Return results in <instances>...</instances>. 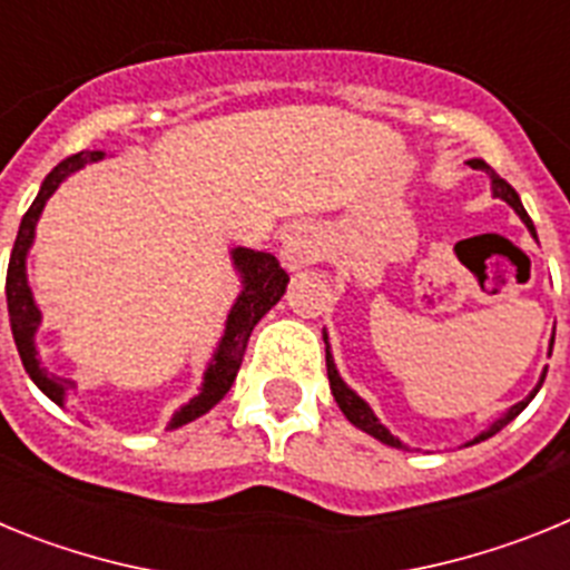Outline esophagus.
Returning <instances> with one entry per match:
<instances>
[{"mask_svg":"<svg viewBox=\"0 0 570 570\" xmlns=\"http://www.w3.org/2000/svg\"><path fill=\"white\" fill-rule=\"evenodd\" d=\"M322 250H325V242H322V230L316 225H294L282 236V265L288 271L308 268L322 259Z\"/></svg>","mask_w":570,"mask_h":570,"instance_id":"34e87169","label":"esophagus"}]
</instances>
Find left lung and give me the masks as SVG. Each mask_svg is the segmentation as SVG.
<instances>
[{"mask_svg":"<svg viewBox=\"0 0 570 570\" xmlns=\"http://www.w3.org/2000/svg\"><path fill=\"white\" fill-rule=\"evenodd\" d=\"M471 168H476V170H485V174L491 176V188H493V196H497V199H505V203L511 205V208L517 210V214H520V219H522V223L528 225V230H531V234L537 236V230H533V223H531V216H528V214H525V208H522V203H520V196H517V190H513L511 185L505 183V179H500V174H497V170H493L491 165H488V163H482V159H471ZM325 362H328L331 394H334L336 405L342 407V414L347 416V422H351V425H356V428H360V431H365V434H371V436H374V440L385 442V445H391V448H405V445H402L400 440H396L394 434H387V428L382 425L380 420H376V416H374V411H371V407H367V402H365V400H360V396H356L354 391H351V387H347L345 382L340 380V374H336V365H334V356H331V351H328V336H325ZM542 382H546V374H542L540 385H542ZM540 385L533 387V391H531V396H528V400L517 402V405H513L511 411H508V414L502 416V420H497V422H493V425L488 428L485 434H482V436H476V440H473V442L488 440V436H493V434H497V431H502V428H505L508 422L513 420V416H520V414H522V407H525L528 402H531L533 396H537V391H540ZM473 442H471V445H473Z\"/></svg>","mask_w":570,"mask_h":570,"instance_id":"8db88e82","label":"left lung"}]
</instances>
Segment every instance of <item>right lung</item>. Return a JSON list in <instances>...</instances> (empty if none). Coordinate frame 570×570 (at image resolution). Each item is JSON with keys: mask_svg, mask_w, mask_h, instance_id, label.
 I'll list each match as a JSON object with an SVG mask.
<instances>
[{"mask_svg": "<svg viewBox=\"0 0 570 570\" xmlns=\"http://www.w3.org/2000/svg\"><path fill=\"white\" fill-rule=\"evenodd\" d=\"M102 159V150H79V154L68 156L57 168L45 176L42 190L33 199L28 210L22 216V225H19L17 242H13V250H10L8 262V279H4V294H8V316H10V331H13V342H17V351L22 356L24 371L30 374V380L37 382L39 391L45 396L65 405V396L73 391V382L62 380V376L48 374L42 365H39L37 345H33V334L39 328V308L33 305V296L28 288V276H24V256H28L30 242H33V228H37V219L42 214L45 203L50 199V194L62 185L65 176H70L73 170H79L82 165L97 163ZM234 265L242 274V294L236 299L234 311L228 316V325H225V336L219 342V351L214 354V362L205 371V385L203 394L194 396L183 411H176V416L170 420V428H179L185 422L203 416L205 411L216 405L230 391L236 380V371L242 365V356H245V347H248L250 331H254L256 322L274 308L276 302L285 294V285H288V274L279 265V259L265 250H250V248H236L234 250Z\"/></svg>", "mask_w": 570, "mask_h": 570, "instance_id": "obj_1", "label": "right lung"}]
</instances>
